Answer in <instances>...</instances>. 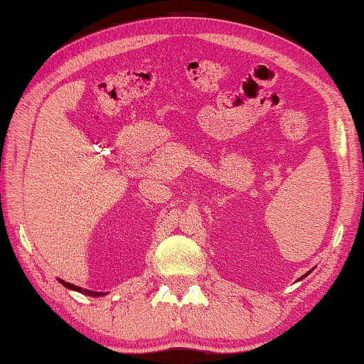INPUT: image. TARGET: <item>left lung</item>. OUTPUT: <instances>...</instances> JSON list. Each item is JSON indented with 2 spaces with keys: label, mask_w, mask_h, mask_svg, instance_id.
Wrapping results in <instances>:
<instances>
[{
  "label": "left lung",
  "mask_w": 364,
  "mask_h": 364,
  "mask_svg": "<svg viewBox=\"0 0 364 364\" xmlns=\"http://www.w3.org/2000/svg\"><path fill=\"white\" fill-rule=\"evenodd\" d=\"M312 269H314V268H312ZM312 269H311V272H312ZM311 272H308V273H306V274H303V276H301V277H300V281H301V279H303V277H306V276H308V274H309V273H311Z\"/></svg>",
  "instance_id": "1"
}]
</instances>
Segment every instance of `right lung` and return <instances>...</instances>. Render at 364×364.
<instances>
[{"instance_id": "add662e5", "label": "right lung", "mask_w": 364, "mask_h": 364, "mask_svg": "<svg viewBox=\"0 0 364 364\" xmlns=\"http://www.w3.org/2000/svg\"><path fill=\"white\" fill-rule=\"evenodd\" d=\"M64 287L66 289H69V290H75V291H78V294H85V295H90V296H104V295H107V291L104 294V291H95V290H88V289H82V287H78V286H74V284H70V282H66V281H63V279H58Z\"/></svg>"}]
</instances>
